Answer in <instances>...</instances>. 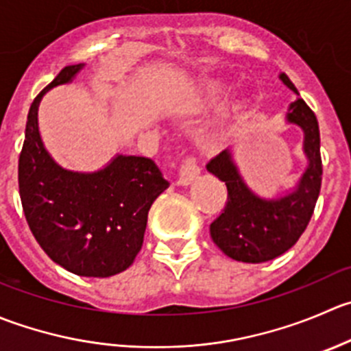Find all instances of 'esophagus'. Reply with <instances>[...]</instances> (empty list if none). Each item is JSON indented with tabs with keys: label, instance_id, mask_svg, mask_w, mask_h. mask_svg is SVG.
I'll list each match as a JSON object with an SVG mask.
<instances>
[{
	"label": "esophagus",
	"instance_id": "1",
	"mask_svg": "<svg viewBox=\"0 0 351 351\" xmlns=\"http://www.w3.org/2000/svg\"><path fill=\"white\" fill-rule=\"evenodd\" d=\"M200 175V168L199 165L195 162V159L192 156H183L182 161H180V178L178 183L180 185L186 186Z\"/></svg>",
	"mask_w": 351,
	"mask_h": 351
}]
</instances>
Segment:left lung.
Masks as SVG:
<instances>
[{"instance_id":"left-lung-1","label":"left lung","mask_w":351,"mask_h":351,"mask_svg":"<svg viewBox=\"0 0 351 351\" xmlns=\"http://www.w3.org/2000/svg\"><path fill=\"white\" fill-rule=\"evenodd\" d=\"M288 89L298 94L287 73L280 75ZM288 123L304 130L307 168L290 193L264 199L252 192L241 178L230 149L207 162V171L226 183L228 202L219 217L210 224V238L228 255L240 262L273 261L290 250L307 228L321 192L322 161L321 135L314 111L298 97L290 104Z\"/></svg>"}]
</instances>
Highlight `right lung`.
Returning <instances> with one entry per match:
<instances>
[{
  "mask_svg": "<svg viewBox=\"0 0 351 351\" xmlns=\"http://www.w3.org/2000/svg\"><path fill=\"white\" fill-rule=\"evenodd\" d=\"M82 68L64 66L30 104L19 190L30 231L51 261L77 276L108 278L132 266L144 243L149 209L169 182L152 159L141 156L118 154L94 173L70 171L51 158L39 135V103Z\"/></svg>",
  "mask_w": 351,
  "mask_h": 351,
  "instance_id": "add662e5",
  "label": "right lung"
}]
</instances>
